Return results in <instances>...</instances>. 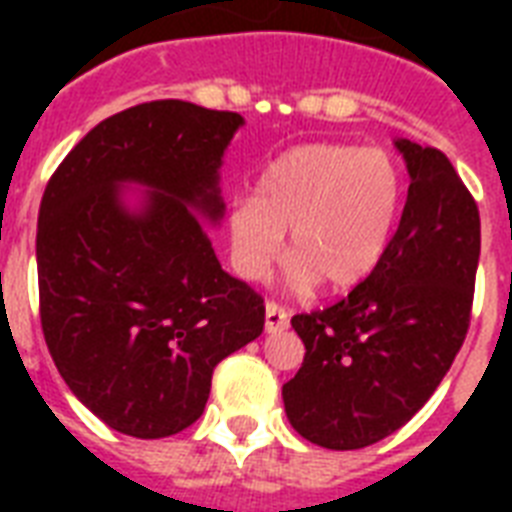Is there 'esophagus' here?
<instances>
[{
	"label": "esophagus",
	"instance_id": "1",
	"mask_svg": "<svg viewBox=\"0 0 512 512\" xmlns=\"http://www.w3.org/2000/svg\"><path fill=\"white\" fill-rule=\"evenodd\" d=\"M287 327H289L287 311L276 303L265 305V332H268V335H276V332H284Z\"/></svg>",
	"mask_w": 512,
	"mask_h": 512
}]
</instances>
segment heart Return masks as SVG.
Returning a JSON list of instances; mask_svg holds the SVG:
<instances>
[{
	"mask_svg": "<svg viewBox=\"0 0 512 512\" xmlns=\"http://www.w3.org/2000/svg\"><path fill=\"white\" fill-rule=\"evenodd\" d=\"M401 201L396 162L380 148L308 143L276 156L257 180V193L231 201L228 255L244 281H260L289 255V284L329 292L358 287L388 249Z\"/></svg>",
	"mask_w": 512,
	"mask_h": 512,
	"instance_id": "heart-1",
	"label": "heart"
}]
</instances>
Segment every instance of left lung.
Instances as JSON below:
<instances>
[{
  "label": "left lung",
  "instance_id": "obj_1",
  "mask_svg": "<svg viewBox=\"0 0 512 512\" xmlns=\"http://www.w3.org/2000/svg\"><path fill=\"white\" fill-rule=\"evenodd\" d=\"M409 193L369 279L327 311L300 313V372L284 382L289 425L348 452L377 444L433 396L468 335L481 255L478 207L436 148L396 140Z\"/></svg>",
  "mask_w": 512,
  "mask_h": 512
}]
</instances>
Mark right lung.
Instances as JSON below:
<instances>
[{"label": "right lung", "instance_id": "right-lung-1", "mask_svg": "<svg viewBox=\"0 0 512 512\" xmlns=\"http://www.w3.org/2000/svg\"><path fill=\"white\" fill-rule=\"evenodd\" d=\"M244 116L154 100L108 116L39 207L42 332L79 401L135 438L196 422L212 372L260 337L265 308L217 263L220 167ZM143 190V194H127Z\"/></svg>", "mask_w": 512, "mask_h": 512}]
</instances>
